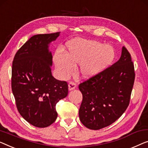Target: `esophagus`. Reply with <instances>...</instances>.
Returning <instances> with one entry per match:
<instances>
[{"label": "esophagus", "instance_id": "esophagus-1", "mask_svg": "<svg viewBox=\"0 0 148 148\" xmlns=\"http://www.w3.org/2000/svg\"><path fill=\"white\" fill-rule=\"evenodd\" d=\"M76 87H77V85L74 82H72L71 81V82H70L69 83V91H71V90L74 89Z\"/></svg>", "mask_w": 148, "mask_h": 148}]
</instances>
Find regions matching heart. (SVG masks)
<instances>
[{
	"instance_id": "1",
	"label": "heart",
	"mask_w": 148,
	"mask_h": 148,
	"mask_svg": "<svg viewBox=\"0 0 148 148\" xmlns=\"http://www.w3.org/2000/svg\"><path fill=\"white\" fill-rule=\"evenodd\" d=\"M66 54L57 52L54 55L55 67L63 79L73 73L77 65H80L82 77H93L110 65L115 57L112 46L94 40L76 38L68 42Z\"/></svg>"
}]
</instances>
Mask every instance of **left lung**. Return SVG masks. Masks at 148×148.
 <instances>
[{
    "label": "left lung",
    "instance_id": "8db88e82",
    "mask_svg": "<svg viewBox=\"0 0 148 148\" xmlns=\"http://www.w3.org/2000/svg\"><path fill=\"white\" fill-rule=\"evenodd\" d=\"M134 79L131 55L123 47L116 63L79 84L83 95L79 111L81 123L98 130L116 121L129 106Z\"/></svg>",
    "mask_w": 148,
    "mask_h": 148
}]
</instances>
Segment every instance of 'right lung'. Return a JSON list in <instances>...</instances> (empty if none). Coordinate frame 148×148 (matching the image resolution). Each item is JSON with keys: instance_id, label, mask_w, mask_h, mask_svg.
I'll use <instances>...</instances> for the list:
<instances>
[{"instance_id": "right-lung-1", "label": "right lung", "mask_w": 148, "mask_h": 148, "mask_svg": "<svg viewBox=\"0 0 148 148\" xmlns=\"http://www.w3.org/2000/svg\"><path fill=\"white\" fill-rule=\"evenodd\" d=\"M59 34L33 36L18 49L12 62L11 86L17 110L25 120L37 127L54 123L57 103L68 95L67 82L57 80L51 73L49 45Z\"/></svg>"}]
</instances>
